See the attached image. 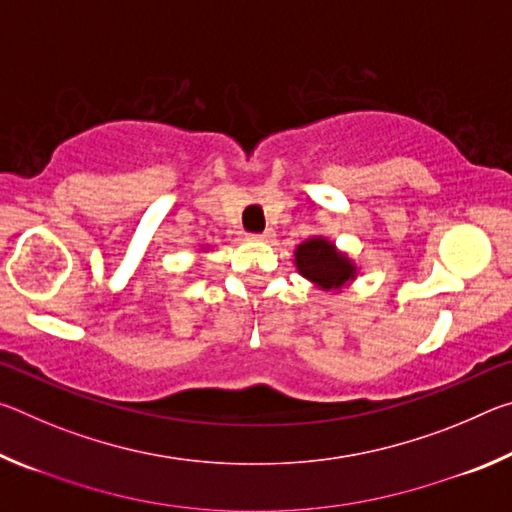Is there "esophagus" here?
Listing matches in <instances>:
<instances>
[{"label": "esophagus", "instance_id": "obj_1", "mask_svg": "<svg viewBox=\"0 0 512 512\" xmlns=\"http://www.w3.org/2000/svg\"><path fill=\"white\" fill-rule=\"evenodd\" d=\"M253 239H257V241H273L275 239V230L273 228H266L262 235H255Z\"/></svg>", "mask_w": 512, "mask_h": 512}]
</instances>
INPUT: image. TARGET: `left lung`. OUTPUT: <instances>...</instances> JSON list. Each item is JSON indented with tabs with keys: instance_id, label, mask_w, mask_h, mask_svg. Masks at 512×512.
<instances>
[{
	"instance_id": "8db88e82",
	"label": "left lung",
	"mask_w": 512,
	"mask_h": 512,
	"mask_svg": "<svg viewBox=\"0 0 512 512\" xmlns=\"http://www.w3.org/2000/svg\"><path fill=\"white\" fill-rule=\"evenodd\" d=\"M293 264L305 280L327 293H341L359 277L357 262L323 235H314L298 244Z\"/></svg>"
}]
</instances>
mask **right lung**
<instances>
[{"label": "right lung", "mask_w": 512, "mask_h": 512, "mask_svg": "<svg viewBox=\"0 0 512 512\" xmlns=\"http://www.w3.org/2000/svg\"><path fill=\"white\" fill-rule=\"evenodd\" d=\"M207 250H210V246H201V250H198V255H207Z\"/></svg>", "instance_id": "1"}]
</instances>
